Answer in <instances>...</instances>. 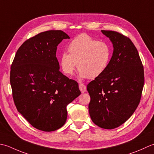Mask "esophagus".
<instances>
[{"label": "esophagus", "mask_w": 154, "mask_h": 154, "mask_svg": "<svg viewBox=\"0 0 154 154\" xmlns=\"http://www.w3.org/2000/svg\"><path fill=\"white\" fill-rule=\"evenodd\" d=\"M79 88H80V90L81 91L82 93L86 92V85H84V84H79Z\"/></svg>", "instance_id": "esophagus-1"}]
</instances>
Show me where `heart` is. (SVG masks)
<instances>
[{"label": "heart", "instance_id": "heart-1", "mask_svg": "<svg viewBox=\"0 0 154 154\" xmlns=\"http://www.w3.org/2000/svg\"><path fill=\"white\" fill-rule=\"evenodd\" d=\"M68 54L60 56V64L66 75H72L76 64L81 78L95 79L104 72L111 59V48L107 43L98 41L88 34L76 36L68 46Z\"/></svg>", "mask_w": 154, "mask_h": 154}]
</instances>
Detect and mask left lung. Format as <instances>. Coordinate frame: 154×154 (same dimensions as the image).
I'll return each instance as SVG.
<instances>
[{
	"mask_svg": "<svg viewBox=\"0 0 154 154\" xmlns=\"http://www.w3.org/2000/svg\"><path fill=\"white\" fill-rule=\"evenodd\" d=\"M114 46L106 71L88 84L89 114L92 122L104 129L123 124L138 106L144 85V70L137 50L120 32L102 30Z\"/></svg>",
	"mask_w": 154,
	"mask_h": 154,
	"instance_id": "8db88e82",
	"label": "left lung"
}]
</instances>
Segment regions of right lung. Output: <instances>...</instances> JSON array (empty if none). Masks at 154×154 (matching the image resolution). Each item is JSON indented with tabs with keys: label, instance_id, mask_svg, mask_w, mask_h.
Masks as SVG:
<instances>
[{
	"label": "right lung",
	"instance_id": "obj_1",
	"mask_svg": "<svg viewBox=\"0 0 154 154\" xmlns=\"http://www.w3.org/2000/svg\"><path fill=\"white\" fill-rule=\"evenodd\" d=\"M70 38L62 30H48L30 38L16 53L11 67L12 98L18 112L44 131L60 128L66 106L80 95L76 81L59 70L57 46Z\"/></svg>",
	"mask_w": 154,
	"mask_h": 154
}]
</instances>
